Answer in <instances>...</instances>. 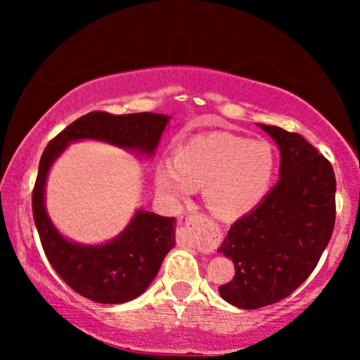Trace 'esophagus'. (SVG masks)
Masks as SVG:
<instances>
[{
  "label": "esophagus",
  "instance_id": "1",
  "mask_svg": "<svg viewBox=\"0 0 360 360\" xmlns=\"http://www.w3.org/2000/svg\"><path fill=\"white\" fill-rule=\"evenodd\" d=\"M180 239L186 244H200L201 240L214 244L218 240V229H214L208 219L201 218V216H193L186 221V228L181 231Z\"/></svg>",
  "mask_w": 360,
  "mask_h": 360
}]
</instances>
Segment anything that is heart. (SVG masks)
Segmentation results:
<instances>
[{"mask_svg": "<svg viewBox=\"0 0 360 360\" xmlns=\"http://www.w3.org/2000/svg\"><path fill=\"white\" fill-rule=\"evenodd\" d=\"M277 170L270 142L231 132L191 137L176 147L174 160L155 165V188L172 203H181L203 186V200L219 219L249 214L269 193Z\"/></svg>", "mask_w": 360, "mask_h": 360, "instance_id": "heart-1", "label": "heart"}]
</instances>
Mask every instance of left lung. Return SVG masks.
<instances>
[{
	"mask_svg": "<svg viewBox=\"0 0 360 360\" xmlns=\"http://www.w3.org/2000/svg\"><path fill=\"white\" fill-rule=\"evenodd\" d=\"M280 150L278 181L257 208L236 221L218 252L236 275L219 295L233 307L255 309L293 293L316 267L336 219L333 167L303 136L257 124Z\"/></svg>",
	"mask_w": 360,
	"mask_h": 360,
	"instance_id": "1",
	"label": "left lung"
}]
</instances>
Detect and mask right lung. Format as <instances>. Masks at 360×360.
<instances>
[{
  "mask_svg": "<svg viewBox=\"0 0 360 360\" xmlns=\"http://www.w3.org/2000/svg\"><path fill=\"white\" fill-rule=\"evenodd\" d=\"M169 121L170 116L157 112H88L53 137L44 150L32 191L34 223L53 270L82 297L121 304L144 293L174 249L176 219L139 208L116 238L100 244L77 243L65 238L47 213L49 172L72 142L80 141L105 142L150 159Z\"/></svg>",
  "mask_w": 360,
  "mask_h": 360,
  "instance_id": "right-lung-1",
  "label": "right lung"
}]
</instances>
